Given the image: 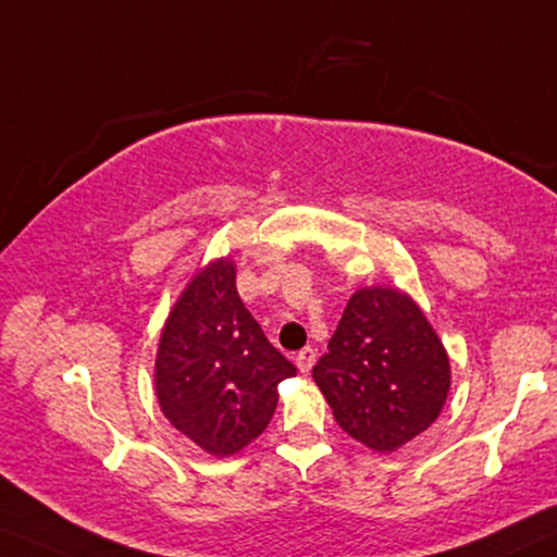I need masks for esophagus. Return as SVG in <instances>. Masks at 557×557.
<instances>
[{"label": "esophagus", "mask_w": 557, "mask_h": 557, "mask_svg": "<svg viewBox=\"0 0 557 557\" xmlns=\"http://www.w3.org/2000/svg\"><path fill=\"white\" fill-rule=\"evenodd\" d=\"M314 358H318V352H314L312 347H305V350H300V352L295 355L297 370H300V372H310L312 364H314Z\"/></svg>", "instance_id": "esophagus-1"}]
</instances>
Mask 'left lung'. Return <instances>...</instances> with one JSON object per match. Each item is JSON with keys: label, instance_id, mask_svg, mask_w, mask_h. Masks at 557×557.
I'll list each match as a JSON object with an SVG mask.
<instances>
[{"label": "left lung", "instance_id": "left-lung-1", "mask_svg": "<svg viewBox=\"0 0 557 557\" xmlns=\"http://www.w3.org/2000/svg\"><path fill=\"white\" fill-rule=\"evenodd\" d=\"M312 377L347 435L393 453L437 420L450 393V358L410 295L362 287Z\"/></svg>", "mask_w": 557, "mask_h": 557}]
</instances>
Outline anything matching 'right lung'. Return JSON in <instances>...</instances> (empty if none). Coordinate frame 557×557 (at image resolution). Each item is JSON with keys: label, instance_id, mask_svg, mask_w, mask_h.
<instances>
[{"label": "right lung", "instance_id": "1", "mask_svg": "<svg viewBox=\"0 0 557 557\" xmlns=\"http://www.w3.org/2000/svg\"><path fill=\"white\" fill-rule=\"evenodd\" d=\"M295 372L239 300L235 262L220 257L187 282L170 310L154 393L182 435L227 458L262 435L277 408V385Z\"/></svg>", "mask_w": 557, "mask_h": 557}]
</instances>
